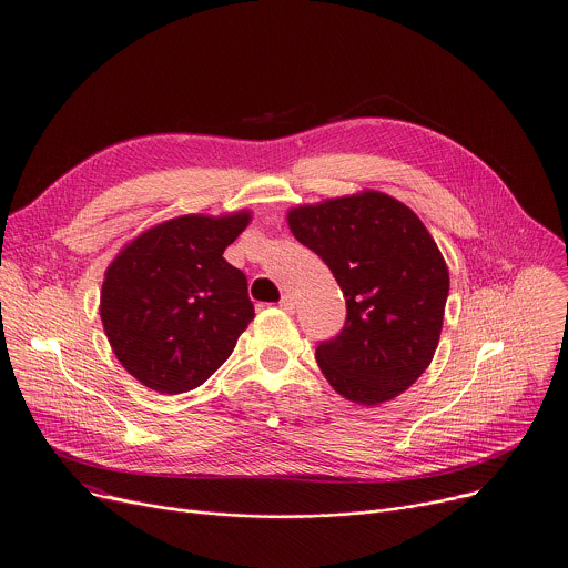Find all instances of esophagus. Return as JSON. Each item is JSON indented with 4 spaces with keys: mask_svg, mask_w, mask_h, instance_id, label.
<instances>
[{
    "mask_svg": "<svg viewBox=\"0 0 568 568\" xmlns=\"http://www.w3.org/2000/svg\"><path fill=\"white\" fill-rule=\"evenodd\" d=\"M278 305H281L283 310H287V312H294V296H290V294H283Z\"/></svg>",
    "mask_w": 568,
    "mask_h": 568,
    "instance_id": "1",
    "label": "esophagus"
}]
</instances>
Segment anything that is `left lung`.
I'll list each match as a JSON object with an SVG mask.
<instances>
[{
    "instance_id": "1",
    "label": "left lung",
    "mask_w": 568,
    "mask_h": 568,
    "mask_svg": "<svg viewBox=\"0 0 568 568\" xmlns=\"http://www.w3.org/2000/svg\"><path fill=\"white\" fill-rule=\"evenodd\" d=\"M287 221L345 296L343 329L316 347L325 379L354 404L395 399L439 343L450 278L437 243L413 210L379 192L296 207Z\"/></svg>"
}]
</instances>
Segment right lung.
<instances>
[{"label":"right lung","mask_w":568,"mask_h":568,"mask_svg":"<svg viewBox=\"0 0 568 568\" xmlns=\"http://www.w3.org/2000/svg\"><path fill=\"white\" fill-rule=\"evenodd\" d=\"M247 223V212L180 216L140 234L109 265L102 325L118 361L146 388H199L254 318L245 274L223 258Z\"/></svg>","instance_id":"right-lung-1"}]
</instances>
